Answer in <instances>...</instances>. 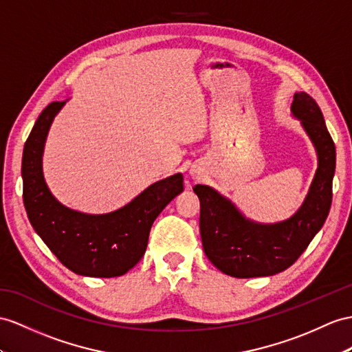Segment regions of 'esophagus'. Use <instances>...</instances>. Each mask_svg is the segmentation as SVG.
I'll use <instances>...</instances> for the list:
<instances>
[{
	"label": "esophagus",
	"mask_w": 352,
	"mask_h": 352,
	"mask_svg": "<svg viewBox=\"0 0 352 352\" xmlns=\"http://www.w3.org/2000/svg\"><path fill=\"white\" fill-rule=\"evenodd\" d=\"M190 175H192V178H199L201 177V170L197 169V168H192L190 169Z\"/></svg>",
	"instance_id": "1"
}]
</instances>
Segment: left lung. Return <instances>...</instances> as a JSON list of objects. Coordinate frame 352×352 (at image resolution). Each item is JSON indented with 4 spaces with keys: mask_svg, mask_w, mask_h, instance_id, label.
Wrapping results in <instances>:
<instances>
[{
    "mask_svg": "<svg viewBox=\"0 0 352 352\" xmlns=\"http://www.w3.org/2000/svg\"><path fill=\"white\" fill-rule=\"evenodd\" d=\"M292 114L317 151L318 166L300 208L278 223L247 219L236 205L212 187L196 184L201 202V238L206 257L223 274L235 278L270 276L290 267L326 221L331 205L336 148L314 98L296 92Z\"/></svg>",
    "mask_w": 352,
    "mask_h": 352,
    "instance_id": "1",
    "label": "left lung"
}]
</instances>
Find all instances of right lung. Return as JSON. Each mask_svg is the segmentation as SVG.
Returning a JSON list of instances; mask_svg holds the SVG:
<instances>
[{"mask_svg":"<svg viewBox=\"0 0 352 352\" xmlns=\"http://www.w3.org/2000/svg\"><path fill=\"white\" fill-rule=\"evenodd\" d=\"M67 101L49 104L23 147V205L34 230L71 272L92 278L122 276L146 253L153 221L184 190L183 174L153 183L122 208L86 214L62 205L43 174L47 133Z\"/></svg>","mask_w":352,"mask_h":352,"instance_id":"add662e5","label":"right lung"}]
</instances>
